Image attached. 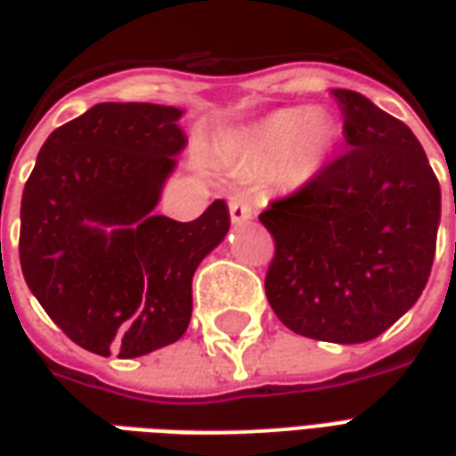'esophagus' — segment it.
Instances as JSON below:
<instances>
[{"instance_id": "obj_1", "label": "esophagus", "mask_w": 456, "mask_h": 456, "mask_svg": "<svg viewBox=\"0 0 456 456\" xmlns=\"http://www.w3.org/2000/svg\"><path fill=\"white\" fill-rule=\"evenodd\" d=\"M229 217L234 224H244L251 217H256V205L247 195H234L229 200Z\"/></svg>"}]
</instances>
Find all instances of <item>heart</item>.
Segmentation results:
<instances>
[{"label": "heart", "instance_id": "heart-1", "mask_svg": "<svg viewBox=\"0 0 456 456\" xmlns=\"http://www.w3.org/2000/svg\"><path fill=\"white\" fill-rule=\"evenodd\" d=\"M339 129L332 117L313 107L271 112L239 134L237 151L251 173H273L290 185L307 183L335 151Z\"/></svg>", "mask_w": 456, "mask_h": 456}]
</instances>
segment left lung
<instances>
[{"instance_id": "left-lung-1", "label": "left lung", "mask_w": 456, "mask_h": 456, "mask_svg": "<svg viewBox=\"0 0 456 456\" xmlns=\"http://www.w3.org/2000/svg\"><path fill=\"white\" fill-rule=\"evenodd\" d=\"M344 151L261 212L276 241L266 297L296 335L362 344L411 310L430 278L440 183L403 121L352 90H332Z\"/></svg>"}]
</instances>
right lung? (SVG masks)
<instances>
[{
  "instance_id": "right-lung-1",
  "label": "right lung",
  "mask_w": 456,
  "mask_h": 456,
  "mask_svg": "<svg viewBox=\"0 0 456 456\" xmlns=\"http://www.w3.org/2000/svg\"><path fill=\"white\" fill-rule=\"evenodd\" d=\"M180 117L163 104H94L45 139L26 180V286L87 352L134 359L178 342L195 268L227 237L224 200L192 222L153 215L188 143Z\"/></svg>"
}]
</instances>
